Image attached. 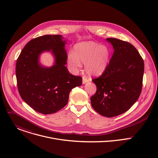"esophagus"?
Listing matches in <instances>:
<instances>
[{
	"instance_id": "obj_1",
	"label": "esophagus",
	"mask_w": 158,
	"mask_h": 158,
	"mask_svg": "<svg viewBox=\"0 0 158 158\" xmlns=\"http://www.w3.org/2000/svg\"><path fill=\"white\" fill-rule=\"evenodd\" d=\"M88 81H89V80H88L87 79H86L85 77H82V84H85L87 83Z\"/></svg>"
}]
</instances>
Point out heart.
Masks as SVG:
<instances>
[{"label": "heart", "instance_id": "b5f03b06", "mask_svg": "<svg viewBox=\"0 0 158 158\" xmlns=\"http://www.w3.org/2000/svg\"><path fill=\"white\" fill-rule=\"evenodd\" d=\"M109 58L108 49L100 44L84 42L76 44L74 53L70 52L68 62L72 68L78 70L82 63L85 64V69L89 76H100L107 69Z\"/></svg>", "mask_w": 158, "mask_h": 158}]
</instances>
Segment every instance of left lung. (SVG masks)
I'll list each match as a JSON object with an SVG mask.
<instances>
[{"instance_id":"obj_1","label":"left lung","mask_w":158,"mask_h":158,"mask_svg":"<svg viewBox=\"0 0 158 158\" xmlns=\"http://www.w3.org/2000/svg\"><path fill=\"white\" fill-rule=\"evenodd\" d=\"M114 49L107 69L93 80L97 87L91 105L101 115L112 118L129 110L138 99L142 89L144 61L129 42L107 38Z\"/></svg>"}]
</instances>
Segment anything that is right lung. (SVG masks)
I'll return each mask as SVG.
<instances>
[{"instance_id": "right-lung-1", "label": "right lung", "mask_w": 158, "mask_h": 158, "mask_svg": "<svg viewBox=\"0 0 158 158\" xmlns=\"http://www.w3.org/2000/svg\"><path fill=\"white\" fill-rule=\"evenodd\" d=\"M67 41L61 35L38 37L26 45L17 59L15 74L19 94L40 113L53 114L63 108L71 90L82 84V77L71 74L65 66ZM46 52L54 57L50 67L40 62V55Z\"/></svg>"}]
</instances>
